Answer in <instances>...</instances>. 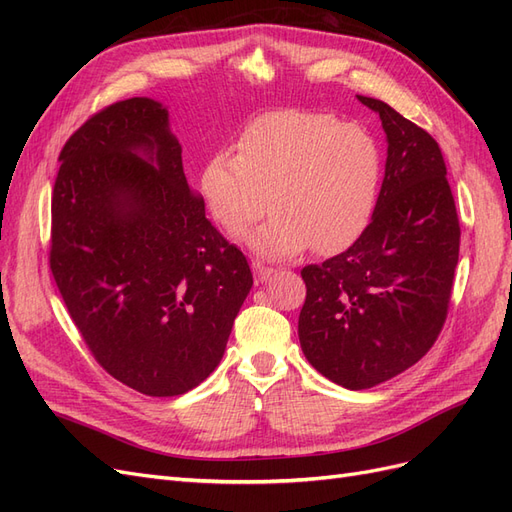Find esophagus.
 I'll return each instance as SVG.
<instances>
[{"mask_svg":"<svg viewBox=\"0 0 512 512\" xmlns=\"http://www.w3.org/2000/svg\"><path fill=\"white\" fill-rule=\"evenodd\" d=\"M252 269H254V277H256L258 284L269 280V277L275 273V269L269 267V265H265V262H262V260H254V262H252Z\"/></svg>","mask_w":512,"mask_h":512,"instance_id":"34e87169","label":"esophagus"}]
</instances>
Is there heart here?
Here are the masks:
<instances>
[{
    "label": "heart",
    "mask_w": 512,
    "mask_h": 512,
    "mask_svg": "<svg viewBox=\"0 0 512 512\" xmlns=\"http://www.w3.org/2000/svg\"><path fill=\"white\" fill-rule=\"evenodd\" d=\"M382 177V153L359 123L331 113L280 111L254 119L237 153L220 149L200 170V194L222 230L237 237L273 218L247 245L265 258L346 250L365 230ZM270 203H266V198Z\"/></svg>",
    "instance_id": "1"
}]
</instances>
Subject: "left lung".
<instances>
[{"mask_svg":"<svg viewBox=\"0 0 512 512\" xmlns=\"http://www.w3.org/2000/svg\"><path fill=\"white\" fill-rule=\"evenodd\" d=\"M389 141L371 222L346 252L301 271L299 342L322 376L371 389L429 352L446 322L461 228L440 145L386 102Z\"/></svg>","mask_w":512,"mask_h":512,"instance_id":"obj_1","label":"left lung"}]
</instances>
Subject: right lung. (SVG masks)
Returning a JSON list of instances; mask_svg holds the SVG:
<instances>
[{
    "mask_svg": "<svg viewBox=\"0 0 512 512\" xmlns=\"http://www.w3.org/2000/svg\"><path fill=\"white\" fill-rule=\"evenodd\" d=\"M59 160L49 262L83 342L138 393L192 391L222 361L254 277L185 181L168 111L108 104Z\"/></svg>",
    "mask_w": 512,
    "mask_h": 512,
    "instance_id": "right-lung-1",
    "label": "right lung"
}]
</instances>
